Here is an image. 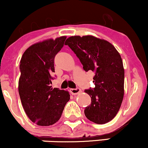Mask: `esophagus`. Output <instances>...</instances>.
Returning <instances> with one entry per match:
<instances>
[{"instance_id":"34e87169","label":"esophagus","mask_w":148,"mask_h":148,"mask_svg":"<svg viewBox=\"0 0 148 148\" xmlns=\"http://www.w3.org/2000/svg\"><path fill=\"white\" fill-rule=\"evenodd\" d=\"M70 92L72 93V95H78L79 94L80 92H81V89H79V88H72V89H70Z\"/></svg>"}]
</instances>
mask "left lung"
Segmentation results:
<instances>
[{
  "label": "left lung",
  "instance_id": "left-lung-1",
  "mask_svg": "<svg viewBox=\"0 0 148 148\" xmlns=\"http://www.w3.org/2000/svg\"><path fill=\"white\" fill-rule=\"evenodd\" d=\"M66 45L75 53L85 71L95 74V87L85 90L91 97L85 115L96 124L108 123L118 113L125 92V70L120 53L110 42L92 35L69 37Z\"/></svg>",
  "mask_w": 148,
  "mask_h": 148
}]
</instances>
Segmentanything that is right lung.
<instances>
[{
  "label": "right lung",
  "instance_id": "right-lung-1",
  "mask_svg": "<svg viewBox=\"0 0 148 148\" xmlns=\"http://www.w3.org/2000/svg\"><path fill=\"white\" fill-rule=\"evenodd\" d=\"M67 37L48 39L28 47L20 61L18 93L28 117L39 126L55 124L70 99L68 91L53 88L54 58Z\"/></svg>",
  "mask_w": 148,
  "mask_h": 148
}]
</instances>
